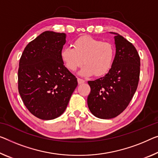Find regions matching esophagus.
<instances>
[{
  "mask_svg": "<svg viewBox=\"0 0 158 158\" xmlns=\"http://www.w3.org/2000/svg\"><path fill=\"white\" fill-rule=\"evenodd\" d=\"M85 82V81L84 80L80 78V77H77V82H78V84H82V83H84Z\"/></svg>",
  "mask_w": 158,
  "mask_h": 158,
  "instance_id": "1",
  "label": "esophagus"
}]
</instances>
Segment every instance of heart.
<instances>
[{
	"label": "heart",
	"mask_w": 158,
	"mask_h": 158,
	"mask_svg": "<svg viewBox=\"0 0 158 158\" xmlns=\"http://www.w3.org/2000/svg\"><path fill=\"white\" fill-rule=\"evenodd\" d=\"M116 50L112 44L90 36H82L73 42V48L64 47L60 58L69 71H76L85 65L80 74L82 76H105L110 71L115 59Z\"/></svg>",
	"instance_id": "b5f03b06"
}]
</instances>
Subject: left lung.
<instances>
[{
    "label": "left lung",
    "instance_id": "8db88e82",
    "mask_svg": "<svg viewBox=\"0 0 158 158\" xmlns=\"http://www.w3.org/2000/svg\"><path fill=\"white\" fill-rule=\"evenodd\" d=\"M114 40L116 55L110 71L103 77L88 81L89 110L103 119L114 118L127 109L139 81L140 60L136 48L118 34Z\"/></svg>",
    "mask_w": 158,
    "mask_h": 158
}]
</instances>
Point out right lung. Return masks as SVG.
Segmentation results:
<instances>
[{
	"label": "right lung",
	"mask_w": 158,
	"mask_h": 158,
	"mask_svg": "<svg viewBox=\"0 0 158 158\" xmlns=\"http://www.w3.org/2000/svg\"><path fill=\"white\" fill-rule=\"evenodd\" d=\"M65 38V33L44 31L26 46L19 62V93L27 109L40 119L61 115L77 85L60 58Z\"/></svg>",
	"instance_id": "1"
}]
</instances>
